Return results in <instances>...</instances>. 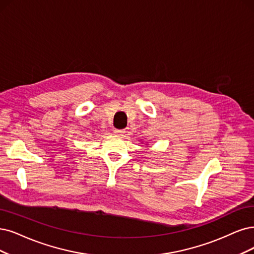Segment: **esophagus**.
<instances>
[{
  "label": "esophagus",
  "instance_id": "obj_1",
  "mask_svg": "<svg viewBox=\"0 0 254 254\" xmlns=\"http://www.w3.org/2000/svg\"><path fill=\"white\" fill-rule=\"evenodd\" d=\"M126 133L125 129H114V134L117 136H124Z\"/></svg>",
  "mask_w": 254,
  "mask_h": 254
}]
</instances>
